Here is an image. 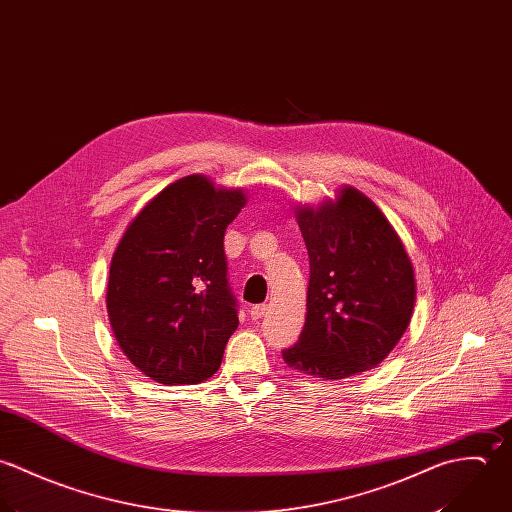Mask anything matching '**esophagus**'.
Listing matches in <instances>:
<instances>
[{
  "mask_svg": "<svg viewBox=\"0 0 512 512\" xmlns=\"http://www.w3.org/2000/svg\"><path fill=\"white\" fill-rule=\"evenodd\" d=\"M267 312H269V305H255V307H251V310H249V314H251L253 320L263 318Z\"/></svg>",
  "mask_w": 512,
  "mask_h": 512,
  "instance_id": "obj_1",
  "label": "esophagus"
}]
</instances>
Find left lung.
Segmentation results:
<instances>
[{"mask_svg":"<svg viewBox=\"0 0 512 512\" xmlns=\"http://www.w3.org/2000/svg\"><path fill=\"white\" fill-rule=\"evenodd\" d=\"M297 221L310 265L307 320L283 360L326 380L378 366L404 336L415 303L400 237L354 188H344L336 204L301 207Z\"/></svg>","mask_w":512,"mask_h":512,"instance_id":"8db88e82","label":"left lung"}]
</instances>
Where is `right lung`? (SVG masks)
Segmentation results:
<instances>
[{
	"mask_svg": "<svg viewBox=\"0 0 512 512\" xmlns=\"http://www.w3.org/2000/svg\"><path fill=\"white\" fill-rule=\"evenodd\" d=\"M245 202L241 190H215L204 176H186L124 231L106 308L118 346L148 378L198 384L217 372L239 324L223 235Z\"/></svg>",
	"mask_w": 512,
	"mask_h": 512,
	"instance_id": "obj_1",
	"label": "right lung"
}]
</instances>
